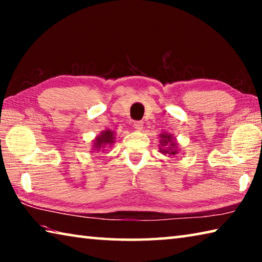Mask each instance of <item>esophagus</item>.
<instances>
[{"instance_id":"esophagus-1","label":"esophagus","mask_w":262,"mask_h":262,"mask_svg":"<svg viewBox=\"0 0 262 262\" xmlns=\"http://www.w3.org/2000/svg\"><path fill=\"white\" fill-rule=\"evenodd\" d=\"M133 127L135 128V130H136V132H141V130H143V122H141V121H135V122H134V125H133Z\"/></svg>"}]
</instances>
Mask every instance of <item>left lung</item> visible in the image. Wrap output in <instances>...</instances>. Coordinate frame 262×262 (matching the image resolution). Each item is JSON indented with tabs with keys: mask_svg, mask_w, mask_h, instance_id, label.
<instances>
[{
	"mask_svg": "<svg viewBox=\"0 0 262 262\" xmlns=\"http://www.w3.org/2000/svg\"><path fill=\"white\" fill-rule=\"evenodd\" d=\"M179 151V144L173 135L167 134V133H161L159 134V152L174 157Z\"/></svg>",
	"mask_w": 262,
	"mask_h": 262,
	"instance_id": "obj_1",
	"label": "left lung"
}]
</instances>
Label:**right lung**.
<instances>
[{"mask_svg": "<svg viewBox=\"0 0 262 262\" xmlns=\"http://www.w3.org/2000/svg\"><path fill=\"white\" fill-rule=\"evenodd\" d=\"M92 142L94 143H92L91 152H104L105 148L111 147L113 142H115V132H112L111 129H105L98 136H96V139Z\"/></svg>", "mask_w": 262, "mask_h": 262, "instance_id": "1", "label": "right lung"}]
</instances>
